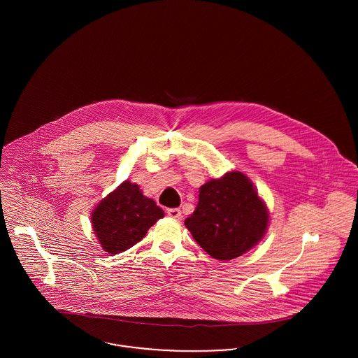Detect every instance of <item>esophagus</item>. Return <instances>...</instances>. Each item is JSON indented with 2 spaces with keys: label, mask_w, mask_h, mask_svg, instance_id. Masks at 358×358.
I'll return each mask as SVG.
<instances>
[{
  "label": "esophagus",
  "mask_w": 358,
  "mask_h": 358,
  "mask_svg": "<svg viewBox=\"0 0 358 358\" xmlns=\"http://www.w3.org/2000/svg\"><path fill=\"white\" fill-rule=\"evenodd\" d=\"M166 213H168V216H171L173 219H178V220L182 219V210L179 208H168Z\"/></svg>",
  "instance_id": "obj_1"
}]
</instances>
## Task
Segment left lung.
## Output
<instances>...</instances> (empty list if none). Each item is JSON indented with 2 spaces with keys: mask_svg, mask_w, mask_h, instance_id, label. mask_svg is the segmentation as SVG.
Returning <instances> with one entry per match:
<instances>
[{
  "mask_svg": "<svg viewBox=\"0 0 358 358\" xmlns=\"http://www.w3.org/2000/svg\"><path fill=\"white\" fill-rule=\"evenodd\" d=\"M267 223L266 206L241 172L206 182L196 210L185 220L197 244L217 260H231L250 251L264 236Z\"/></svg>",
  "mask_w": 358,
  "mask_h": 358,
  "instance_id": "left-lung-1",
  "label": "left lung"
}]
</instances>
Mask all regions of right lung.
<instances>
[{
  "mask_svg": "<svg viewBox=\"0 0 358 358\" xmlns=\"http://www.w3.org/2000/svg\"><path fill=\"white\" fill-rule=\"evenodd\" d=\"M92 226L103 250L111 255L139 243L164 210L142 194L136 183L124 182L92 212Z\"/></svg>",
  "mask_w": 358,
  "mask_h": 358,
  "instance_id": "obj_1",
  "label": "right lung"
}]
</instances>
